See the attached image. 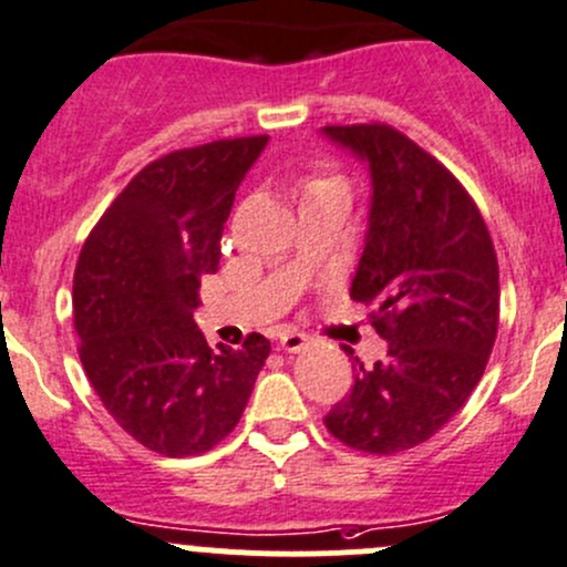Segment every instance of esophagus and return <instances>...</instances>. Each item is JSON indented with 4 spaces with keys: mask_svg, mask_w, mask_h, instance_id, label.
Here are the masks:
<instances>
[{
    "mask_svg": "<svg viewBox=\"0 0 567 567\" xmlns=\"http://www.w3.org/2000/svg\"><path fill=\"white\" fill-rule=\"evenodd\" d=\"M310 337L301 334V331H288V334L279 337V348H282L285 353H301L305 348H310Z\"/></svg>",
    "mask_w": 567,
    "mask_h": 567,
    "instance_id": "1",
    "label": "esophagus"
}]
</instances>
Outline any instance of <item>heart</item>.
<instances>
[{
    "label": "heart",
    "instance_id": "heart-1",
    "mask_svg": "<svg viewBox=\"0 0 567 567\" xmlns=\"http://www.w3.org/2000/svg\"><path fill=\"white\" fill-rule=\"evenodd\" d=\"M329 183H342L337 175H312L305 181V192H316L320 186H329Z\"/></svg>",
    "mask_w": 567,
    "mask_h": 567
}]
</instances>
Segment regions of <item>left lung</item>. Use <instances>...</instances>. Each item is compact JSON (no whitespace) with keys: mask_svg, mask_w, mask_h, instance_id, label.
Instances as JSON below:
<instances>
[{"mask_svg":"<svg viewBox=\"0 0 567 567\" xmlns=\"http://www.w3.org/2000/svg\"><path fill=\"white\" fill-rule=\"evenodd\" d=\"M323 134L373 177L351 299L373 307V329L390 342L384 362L359 364L351 394L323 422L353 450L403 453L442 431L483 379L499 326V262L474 199L416 142L386 123Z\"/></svg>","mask_w":567,"mask_h":567,"instance_id":"left-lung-1","label":"left lung"}]
</instances>
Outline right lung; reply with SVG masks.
I'll use <instances>...</instances> for the list:
<instances>
[{
	"instance_id": "1",
	"label": "right lung",
	"mask_w": 567,
	"mask_h": 567,
	"mask_svg": "<svg viewBox=\"0 0 567 567\" xmlns=\"http://www.w3.org/2000/svg\"><path fill=\"white\" fill-rule=\"evenodd\" d=\"M268 136L183 147L147 164L93 227L73 274L79 359L104 409L147 450L208 453L241 420L271 342L210 351L192 312Z\"/></svg>"
}]
</instances>
